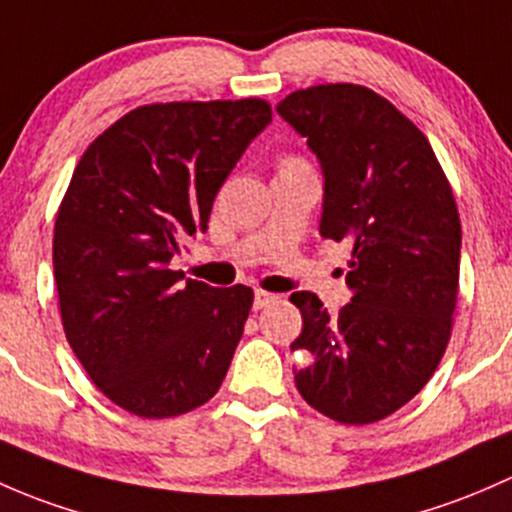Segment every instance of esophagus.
<instances>
[{
    "instance_id": "34e87169",
    "label": "esophagus",
    "mask_w": 512,
    "mask_h": 512,
    "mask_svg": "<svg viewBox=\"0 0 512 512\" xmlns=\"http://www.w3.org/2000/svg\"><path fill=\"white\" fill-rule=\"evenodd\" d=\"M278 295L268 293V291H256L254 293V310H261V308H268L271 303H276Z\"/></svg>"
}]
</instances>
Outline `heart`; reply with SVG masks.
<instances>
[{
	"instance_id": "heart-1",
	"label": "heart",
	"mask_w": 512,
	"mask_h": 512,
	"mask_svg": "<svg viewBox=\"0 0 512 512\" xmlns=\"http://www.w3.org/2000/svg\"><path fill=\"white\" fill-rule=\"evenodd\" d=\"M293 160H298V157H286V160H283V162H293Z\"/></svg>"
}]
</instances>
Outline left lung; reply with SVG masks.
<instances>
[{
  "label": "left lung",
  "instance_id": "obj_1",
  "mask_svg": "<svg viewBox=\"0 0 512 512\" xmlns=\"http://www.w3.org/2000/svg\"><path fill=\"white\" fill-rule=\"evenodd\" d=\"M318 155L325 239L352 244L350 303L328 315L293 293L303 330L291 350L300 397L340 424H372L424 389L449 345L458 295L461 219L451 184L419 128L355 83L293 91L278 103Z\"/></svg>",
  "mask_w": 512,
  "mask_h": 512
}]
</instances>
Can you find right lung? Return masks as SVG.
Listing matches in <instances>:
<instances>
[{"instance_id": "1", "label": "right lung", "mask_w": 512, "mask_h": 512, "mask_svg": "<svg viewBox=\"0 0 512 512\" xmlns=\"http://www.w3.org/2000/svg\"><path fill=\"white\" fill-rule=\"evenodd\" d=\"M271 123L261 98L150 103L115 120L73 170L54 226L63 333L125 412L167 419L219 392L254 305L249 286L172 271L214 197Z\"/></svg>"}]
</instances>
